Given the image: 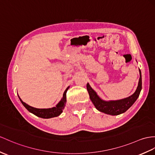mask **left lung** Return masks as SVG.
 <instances>
[{"instance_id": "8db88e82", "label": "left lung", "mask_w": 155, "mask_h": 155, "mask_svg": "<svg viewBox=\"0 0 155 155\" xmlns=\"http://www.w3.org/2000/svg\"><path fill=\"white\" fill-rule=\"evenodd\" d=\"M139 75H140V78H139L138 86L135 92L129 97L118 101H106L101 99L99 95H97V93L92 89L91 87L87 83V89L88 91L91 101H92L95 108L100 112L112 116L122 114V113L127 110L133 105V104L136 101L137 98L139 97V94H140L141 90L142 89L141 70H139Z\"/></svg>"}]
</instances>
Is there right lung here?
Instances as JSON below:
<instances>
[{
  "label": "right lung",
  "mask_w": 155,
  "mask_h": 155,
  "mask_svg": "<svg viewBox=\"0 0 155 155\" xmlns=\"http://www.w3.org/2000/svg\"><path fill=\"white\" fill-rule=\"evenodd\" d=\"M69 87L70 86L68 87L65 90V91L64 92L63 97L62 98L61 101L56 104V106L55 107H52L51 108H36L32 107L22 101V100L20 99V97H19V95L18 97L19 99H20L22 104L25 107V108L27 109L29 112L32 113V114L42 118H54V117L58 116L62 112L63 109L64 108L66 103V92L68 89H69Z\"/></svg>",
  "instance_id": "obj_1"
}]
</instances>
